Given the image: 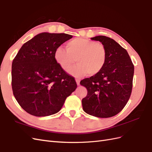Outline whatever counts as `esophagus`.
<instances>
[{
	"mask_svg": "<svg viewBox=\"0 0 152 152\" xmlns=\"http://www.w3.org/2000/svg\"><path fill=\"white\" fill-rule=\"evenodd\" d=\"M80 80H79V79H76V82H77V84L78 85V86H79L80 85Z\"/></svg>",
	"mask_w": 152,
	"mask_h": 152,
	"instance_id": "esophagus-1",
	"label": "esophagus"
}]
</instances>
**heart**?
Here are the masks:
<instances>
[{"mask_svg":"<svg viewBox=\"0 0 152 152\" xmlns=\"http://www.w3.org/2000/svg\"><path fill=\"white\" fill-rule=\"evenodd\" d=\"M54 59L62 69L70 70L77 59L79 64L70 71L75 77L87 74L93 76L103 68L107 61V50L104 45L87 39L75 38L66 44V48L58 47Z\"/></svg>","mask_w":152,"mask_h":152,"instance_id":"obj_1","label":"heart"}]
</instances>
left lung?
Returning <instances> with one entry per match:
<instances>
[{
  "label": "left lung",
  "instance_id": "1",
  "mask_svg": "<svg viewBox=\"0 0 152 152\" xmlns=\"http://www.w3.org/2000/svg\"><path fill=\"white\" fill-rule=\"evenodd\" d=\"M91 40L104 45L107 61L98 74L81 80L80 84L87 89L82 100V107L91 115L111 117L122 111L130 98L134 65L127 50L113 39L99 35Z\"/></svg>",
  "mask_w": 152,
  "mask_h": 152
}]
</instances>
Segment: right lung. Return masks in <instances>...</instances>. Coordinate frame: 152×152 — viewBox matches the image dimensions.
<instances>
[{"instance_id": "obj_1", "label": "right lung", "mask_w": 152, "mask_h": 152, "mask_svg": "<svg viewBox=\"0 0 152 152\" xmlns=\"http://www.w3.org/2000/svg\"><path fill=\"white\" fill-rule=\"evenodd\" d=\"M73 37L44 32L22 45L12 63L13 94L27 113L45 117L58 112L77 88L74 78L54 59L56 49Z\"/></svg>"}]
</instances>
